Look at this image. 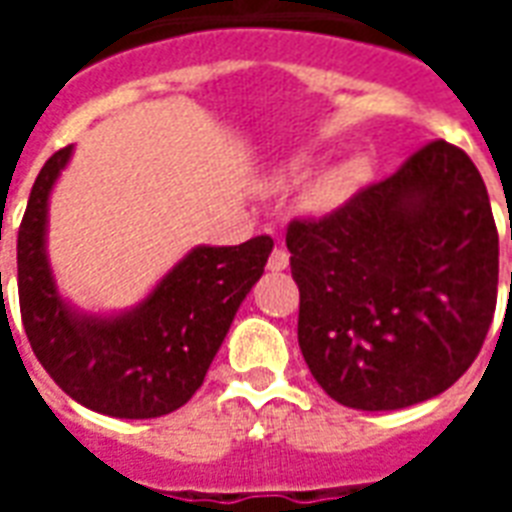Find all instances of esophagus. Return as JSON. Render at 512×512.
Returning a JSON list of instances; mask_svg holds the SVG:
<instances>
[{
	"mask_svg": "<svg viewBox=\"0 0 512 512\" xmlns=\"http://www.w3.org/2000/svg\"><path fill=\"white\" fill-rule=\"evenodd\" d=\"M290 266V255L285 249H274L268 257V271H285Z\"/></svg>",
	"mask_w": 512,
	"mask_h": 512,
	"instance_id": "obj_1",
	"label": "esophagus"
}]
</instances>
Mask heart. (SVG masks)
Returning a JSON list of instances; mask_svg holds the SVG:
<instances>
[{
	"label": "heart",
	"instance_id": "1",
	"mask_svg": "<svg viewBox=\"0 0 512 512\" xmlns=\"http://www.w3.org/2000/svg\"><path fill=\"white\" fill-rule=\"evenodd\" d=\"M307 175V164L304 161H296L290 167V178L299 180ZM367 180V164L362 158H348V161H340L323 172L321 178L312 183L310 202L315 211H334L345 202L354 197L356 191L362 189V183Z\"/></svg>",
	"mask_w": 512,
	"mask_h": 512
}]
</instances>
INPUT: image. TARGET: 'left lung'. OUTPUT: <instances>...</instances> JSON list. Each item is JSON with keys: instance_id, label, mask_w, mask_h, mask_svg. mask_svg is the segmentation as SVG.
I'll return each mask as SVG.
<instances>
[{"instance_id": "1", "label": "left lung", "mask_w": 512, "mask_h": 512, "mask_svg": "<svg viewBox=\"0 0 512 512\" xmlns=\"http://www.w3.org/2000/svg\"><path fill=\"white\" fill-rule=\"evenodd\" d=\"M512 238V230H510ZM299 345L323 392L362 411L441 395L496 310L499 235L461 147L433 139L321 219H293Z\"/></svg>"}]
</instances>
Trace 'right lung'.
Wrapping results in <instances>:
<instances>
[{
    "label": "right lung",
    "mask_w": 512,
    "mask_h": 512,
    "mask_svg": "<svg viewBox=\"0 0 512 512\" xmlns=\"http://www.w3.org/2000/svg\"><path fill=\"white\" fill-rule=\"evenodd\" d=\"M71 150L62 147L43 164L18 227L24 332L40 365L76 403L106 417H164L202 386L274 241L257 235L238 246H197L131 312L79 315L57 293L46 257L49 194Z\"/></svg>",
    "instance_id": "right-lung-1"
}]
</instances>
